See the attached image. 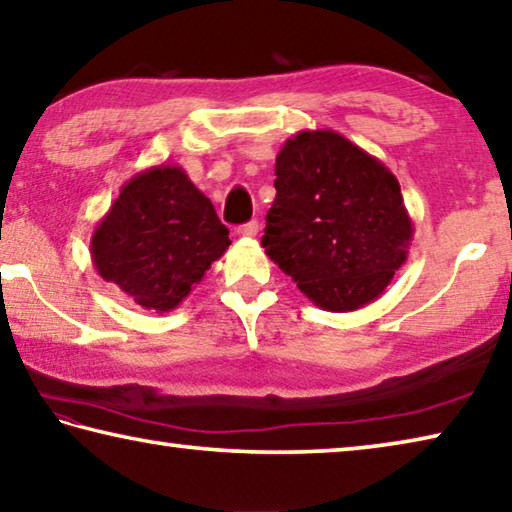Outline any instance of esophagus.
Returning <instances> with one entry per match:
<instances>
[{"instance_id":"esophagus-1","label":"esophagus","mask_w":512,"mask_h":512,"mask_svg":"<svg viewBox=\"0 0 512 512\" xmlns=\"http://www.w3.org/2000/svg\"><path fill=\"white\" fill-rule=\"evenodd\" d=\"M257 232H259L257 221H248L244 225H239V235L241 237H257Z\"/></svg>"}]
</instances>
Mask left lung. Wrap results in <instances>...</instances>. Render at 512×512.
<instances>
[{
	"instance_id": "8db88e82",
	"label": "left lung",
	"mask_w": 512,
	"mask_h": 512,
	"mask_svg": "<svg viewBox=\"0 0 512 512\" xmlns=\"http://www.w3.org/2000/svg\"><path fill=\"white\" fill-rule=\"evenodd\" d=\"M262 246L325 311L377 300L409 255L413 221L384 162L334 131H300L275 160Z\"/></svg>"
}]
</instances>
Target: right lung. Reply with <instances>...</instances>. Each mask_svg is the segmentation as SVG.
I'll list each match as a JSON object with an SVG mask.
<instances>
[{
  "mask_svg": "<svg viewBox=\"0 0 512 512\" xmlns=\"http://www.w3.org/2000/svg\"><path fill=\"white\" fill-rule=\"evenodd\" d=\"M232 241L210 198L176 164H158L121 187L94 228V268L128 300L176 309Z\"/></svg>",
  "mask_w": 512,
  "mask_h": 512,
  "instance_id": "add662e5",
  "label": "right lung"
}]
</instances>
